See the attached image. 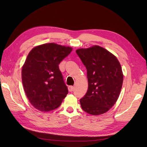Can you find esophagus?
I'll list each match as a JSON object with an SVG mask.
<instances>
[{"instance_id": "34e87169", "label": "esophagus", "mask_w": 147, "mask_h": 147, "mask_svg": "<svg viewBox=\"0 0 147 147\" xmlns=\"http://www.w3.org/2000/svg\"><path fill=\"white\" fill-rule=\"evenodd\" d=\"M74 87L73 86H68V90H69V92H73V90H74Z\"/></svg>"}]
</instances>
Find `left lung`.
<instances>
[{
    "instance_id": "1",
    "label": "left lung",
    "mask_w": 147,
    "mask_h": 147,
    "mask_svg": "<svg viewBox=\"0 0 147 147\" xmlns=\"http://www.w3.org/2000/svg\"><path fill=\"white\" fill-rule=\"evenodd\" d=\"M87 71L88 87L80 99L83 110L91 115L107 112L113 107L120 95L123 73L118 59L107 50L98 45L76 51Z\"/></svg>"
}]
</instances>
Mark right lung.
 Returning <instances> with one entry per match:
<instances>
[{
    "label": "right lung",
    "instance_id": "add662e5",
    "mask_svg": "<svg viewBox=\"0 0 147 147\" xmlns=\"http://www.w3.org/2000/svg\"><path fill=\"white\" fill-rule=\"evenodd\" d=\"M72 50L48 43L35 47L28 55L22 67V83L28 99L38 111L54 110L66 96L68 90L59 64Z\"/></svg>",
    "mask_w": 147,
    "mask_h": 147
}]
</instances>
